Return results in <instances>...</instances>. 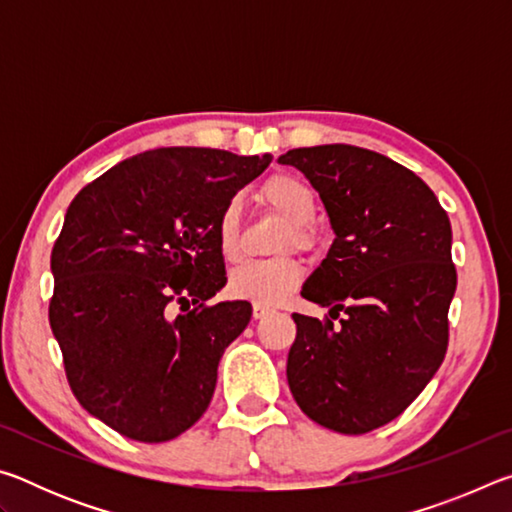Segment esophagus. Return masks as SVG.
Wrapping results in <instances>:
<instances>
[{
  "label": "esophagus",
  "mask_w": 512,
  "mask_h": 512,
  "mask_svg": "<svg viewBox=\"0 0 512 512\" xmlns=\"http://www.w3.org/2000/svg\"><path fill=\"white\" fill-rule=\"evenodd\" d=\"M271 307H268V305H259V302H255V305H253V316L255 318H264V316H268V314H271Z\"/></svg>",
  "instance_id": "obj_1"
}]
</instances>
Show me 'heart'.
Instances as JSON below:
<instances>
[{"instance_id": "b5f03b06", "label": "heart", "mask_w": 512, "mask_h": 512, "mask_svg": "<svg viewBox=\"0 0 512 512\" xmlns=\"http://www.w3.org/2000/svg\"><path fill=\"white\" fill-rule=\"evenodd\" d=\"M259 201L271 207L289 223V232L284 235V248H314L316 237L309 223L314 221L318 201L314 189L305 180L291 173L268 178L259 189ZM216 244L225 259H237L241 253V205L239 201H228L216 219ZM302 282V266L291 255L262 262H244L230 273L228 289L232 296L259 302V305H277L287 300Z\"/></svg>"}]
</instances>
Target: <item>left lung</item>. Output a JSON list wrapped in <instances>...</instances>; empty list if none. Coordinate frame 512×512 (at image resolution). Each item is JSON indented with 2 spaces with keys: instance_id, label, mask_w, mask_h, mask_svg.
Wrapping results in <instances>:
<instances>
[{
  "instance_id": "1",
  "label": "left lung",
  "mask_w": 512,
  "mask_h": 512,
  "mask_svg": "<svg viewBox=\"0 0 512 512\" xmlns=\"http://www.w3.org/2000/svg\"><path fill=\"white\" fill-rule=\"evenodd\" d=\"M277 162L305 173L336 235L302 298L334 320L345 314H293L289 388L314 422L368 433L395 420L445 359L452 225L424 180L381 153L323 144Z\"/></svg>"
}]
</instances>
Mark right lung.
Instances as JSON below:
<instances>
[{"label":"right lung","mask_w":512,"mask_h":512,"mask_svg":"<svg viewBox=\"0 0 512 512\" xmlns=\"http://www.w3.org/2000/svg\"><path fill=\"white\" fill-rule=\"evenodd\" d=\"M271 160L169 146L69 203L49 325L76 400L121 436L167 443L210 406L223 352L253 316L246 300L207 305L228 282L216 219Z\"/></svg>","instance_id":"add662e5"}]
</instances>
